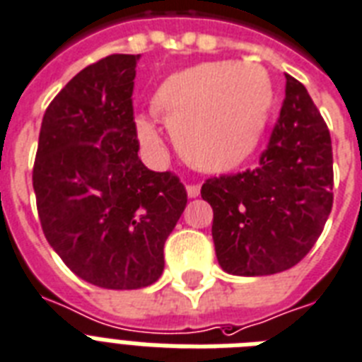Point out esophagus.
I'll use <instances>...</instances> for the list:
<instances>
[{
  "instance_id": "esophagus-1",
  "label": "esophagus",
  "mask_w": 362,
  "mask_h": 362,
  "mask_svg": "<svg viewBox=\"0 0 362 362\" xmlns=\"http://www.w3.org/2000/svg\"><path fill=\"white\" fill-rule=\"evenodd\" d=\"M187 194H189V198H198L199 185H189V187H187Z\"/></svg>"
}]
</instances>
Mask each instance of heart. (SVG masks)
Returning a JSON list of instances; mask_svg holds the SVG:
<instances>
[{
    "label": "heart",
    "mask_w": 362,
    "mask_h": 362,
    "mask_svg": "<svg viewBox=\"0 0 362 362\" xmlns=\"http://www.w3.org/2000/svg\"><path fill=\"white\" fill-rule=\"evenodd\" d=\"M151 104L190 166L224 173L258 149L273 112L274 86L259 65L207 62L164 78ZM136 129L147 149L160 147L153 121L138 117Z\"/></svg>",
    "instance_id": "obj_1"
}]
</instances>
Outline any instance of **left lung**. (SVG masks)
Segmentation results:
<instances>
[{
    "mask_svg": "<svg viewBox=\"0 0 362 362\" xmlns=\"http://www.w3.org/2000/svg\"><path fill=\"white\" fill-rule=\"evenodd\" d=\"M221 267L237 276L282 273L305 258L332 207V146L325 121L299 80L286 97L258 168L207 179Z\"/></svg>",
    "mask_w": 362,
    "mask_h": 362,
    "instance_id": "obj_1",
    "label": "left lung"
}]
</instances>
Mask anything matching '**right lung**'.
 <instances>
[{
  "mask_svg": "<svg viewBox=\"0 0 362 362\" xmlns=\"http://www.w3.org/2000/svg\"><path fill=\"white\" fill-rule=\"evenodd\" d=\"M138 59L114 54L66 83L46 108L33 166L50 247L76 276L106 290L160 279L164 243L187 205L177 175L151 172L138 157Z\"/></svg>",
  "mask_w": 362,
  "mask_h": 362,
  "instance_id": "1",
  "label": "right lung"
}]
</instances>
